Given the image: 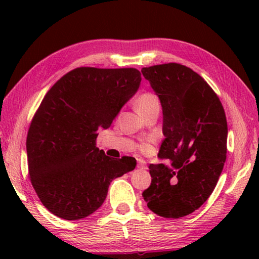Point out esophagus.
Masks as SVG:
<instances>
[{"label": "esophagus", "mask_w": 259, "mask_h": 259, "mask_svg": "<svg viewBox=\"0 0 259 259\" xmlns=\"http://www.w3.org/2000/svg\"><path fill=\"white\" fill-rule=\"evenodd\" d=\"M137 168L139 169H146V162L142 160V159H138L137 160Z\"/></svg>", "instance_id": "34e87169"}]
</instances>
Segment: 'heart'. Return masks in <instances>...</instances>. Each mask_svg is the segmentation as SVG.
Returning a JSON list of instances; mask_svg holds the SVG:
<instances>
[{
  "instance_id": "obj_1",
  "label": "heart",
  "mask_w": 259,
  "mask_h": 259,
  "mask_svg": "<svg viewBox=\"0 0 259 259\" xmlns=\"http://www.w3.org/2000/svg\"><path fill=\"white\" fill-rule=\"evenodd\" d=\"M159 104V100H157L156 96L153 95L151 93H145L142 94L136 100V108H137L138 113L140 115L145 114L148 109L152 108L153 106H156ZM139 148L142 151H147L148 150V143L147 142H143L139 145Z\"/></svg>"
}]
</instances>
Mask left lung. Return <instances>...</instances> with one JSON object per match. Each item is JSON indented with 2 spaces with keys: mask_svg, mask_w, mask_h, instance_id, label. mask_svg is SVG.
Masks as SVG:
<instances>
[{
  "mask_svg": "<svg viewBox=\"0 0 259 259\" xmlns=\"http://www.w3.org/2000/svg\"><path fill=\"white\" fill-rule=\"evenodd\" d=\"M142 73L163 112L159 157L172 165L150 164L152 183L143 192L144 200L161 217L187 216L208 200L226 161L224 107L211 87L190 67L168 63L144 67Z\"/></svg>",
  "mask_w": 259,
  "mask_h": 259,
  "instance_id": "1",
  "label": "left lung"
}]
</instances>
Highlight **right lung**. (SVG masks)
Returning <instances> with one entry per match:
<instances>
[{"mask_svg":"<svg viewBox=\"0 0 259 259\" xmlns=\"http://www.w3.org/2000/svg\"><path fill=\"white\" fill-rule=\"evenodd\" d=\"M136 68L77 67L60 77L35 112L26 148L30 183L57 217L76 221L95 212L113 179L135 169L136 159H112L96 147L138 90Z\"/></svg>","mask_w":259,"mask_h":259,"instance_id":"right-lung-1","label":"right lung"}]
</instances>
